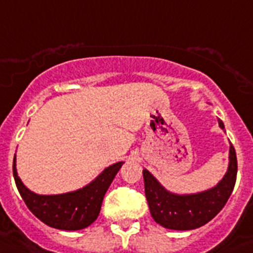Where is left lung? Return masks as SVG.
Instances as JSON below:
<instances>
[{
    "instance_id": "1",
    "label": "left lung",
    "mask_w": 253,
    "mask_h": 253,
    "mask_svg": "<svg viewBox=\"0 0 253 253\" xmlns=\"http://www.w3.org/2000/svg\"><path fill=\"white\" fill-rule=\"evenodd\" d=\"M218 125L225 129L221 120H218ZM229 158L230 162L226 174L217 186L193 195L168 193L145 169V194L152 218L159 225L172 230H193L210 222L224 208L235 186L238 162L233 145H230Z\"/></svg>"
}]
</instances>
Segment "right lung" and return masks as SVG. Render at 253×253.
I'll list each match as a JSON object with an SVG mask.
<instances>
[{
    "mask_svg": "<svg viewBox=\"0 0 253 253\" xmlns=\"http://www.w3.org/2000/svg\"><path fill=\"white\" fill-rule=\"evenodd\" d=\"M122 166L123 162L116 163L104 169L84 189L60 195H37L29 191L18 177L15 158L12 164V174L20 197L39 220L59 230H80L97 220L104 194Z\"/></svg>",
    "mask_w": 253,
    "mask_h": 253,
    "instance_id": "1",
    "label": "right lung"
}]
</instances>
